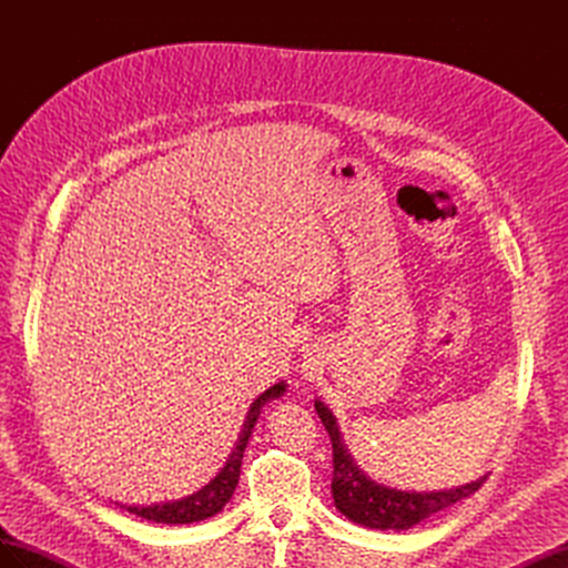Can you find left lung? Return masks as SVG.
Returning a JSON list of instances; mask_svg holds the SVG:
<instances>
[{"instance_id": "1", "label": "left lung", "mask_w": 568, "mask_h": 568, "mask_svg": "<svg viewBox=\"0 0 568 568\" xmlns=\"http://www.w3.org/2000/svg\"><path fill=\"white\" fill-rule=\"evenodd\" d=\"M315 409L326 434L332 438L334 448V505L353 524L376 530H407L419 521L434 517V514L453 507L455 503L464 500V497H469L488 478L480 476L471 480V484L445 490H398L384 486L357 467L353 455L348 453V445L343 443L332 409L322 400H315Z\"/></svg>"}]
</instances>
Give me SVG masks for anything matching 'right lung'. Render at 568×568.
Returning a JSON list of instances; mask_svg holds the SVG:
<instances>
[{"instance_id": "right-lung-1", "label": "right lung", "mask_w": 568, "mask_h": 568, "mask_svg": "<svg viewBox=\"0 0 568 568\" xmlns=\"http://www.w3.org/2000/svg\"><path fill=\"white\" fill-rule=\"evenodd\" d=\"M284 393H286V382H280V384L270 386L265 393L257 395V398L251 403V407L246 412L244 426H242V432H239V438L234 443V448H232L227 462L222 464V469L196 493L180 497V500L153 503V505H123V503H115V505L128 509L130 514H136V517H142L146 521H156V524H194V521H203L209 517H215V514L222 511V507H225L232 500V495L236 490L239 471H242L244 450L248 445L253 426H255L257 417H261V409L270 400L282 398Z\"/></svg>"}]
</instances>
